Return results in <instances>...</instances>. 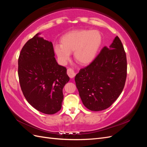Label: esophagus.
I'll return each instance as SVG.
<instances>
[{"label": "esophagus", "mask_w": 147, "mask_h": 147, "mask_svg": "<svg viewBox=\"0 0 147 147\" xmlns=\"http://www.w3.org/2000/svg\"><path fill=\"white\" fill-rule=\"evenodd\" d=\"M67 74L69 76V77L71 78H73L75 76V72L72 69H67Z\"/></svg>", "instance_id": "esophagus-1"}]
</instances>
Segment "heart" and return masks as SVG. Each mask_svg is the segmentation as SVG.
<instances>
[{
  "label": "heart",
  "instance_id": "obj_1",
  "mask_svg": "<svg viewBox=\"0 0 147 147\" xmlns=\"http://www.w3.org/2000/svg\"><path fill=\"white\" fill-rule=\"evenodd\" d=\"M61 44H56L54 51L60 64L65 65L74 52V58L82 65L94 59L102 43L100 33L96 30H76L64 35Z\"/></svg>",
  "mask_w": 147,
  "mask_h": 147
}]
</instances>
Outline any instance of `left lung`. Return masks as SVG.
<instances>
[{"mask_svg":"<svg viewBox=\"0 0 147 147\" xmlns=\"http://www.w3.org/2000/svg\"><path fill=\"white\" fill-rule=\"evenodd\" d=\"M126 75V53L117 36L109 47L102 48L95 59L75 77L83 105L94 112L109 108L121 94Z\"/></svg>","mask_w":147,"mask_h":147,"instance_id":"8db88e82","label":"left lung"}]
</instances>
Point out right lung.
I'll list each match as a JSON object with an SVG mask.
<instances>
[{"instance_id":"add662e5","label":"right lung","mask_w":147,"mask_h":147,"mask_svg":"<svg viewBox=\"0 0 147 147\" xmlns=\"http://www.w3.org/2000/svg\"><path fill=\"white\" fill-rule=\"evenodd\" d=\"M38 33L26 43L18 59L21 90L29 104L39 112L52 115L59 111L63 90L70 78L57 64L52 42Z\"/></svg>"}]
</instances>
